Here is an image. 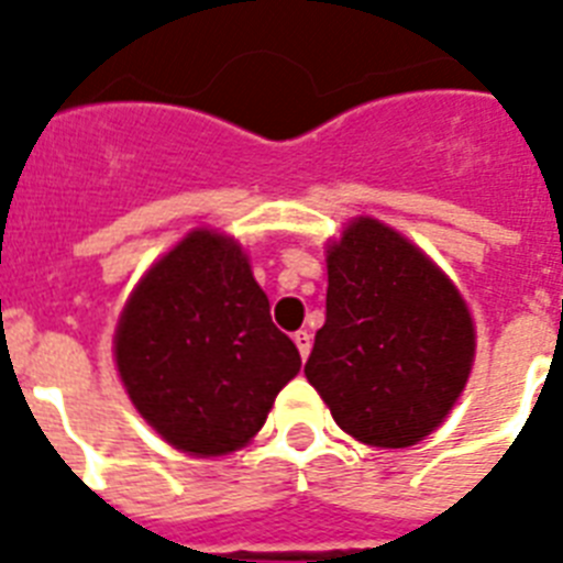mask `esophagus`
Masks as SVG:
<instances>
[{"label": "esophagus", "mask_w": 563, "mask_h": 563, "mask_svg": "<svg viewBox=\"0 0 563 563\" xmlns=\"http://www.w3.org/2000/svg\"><path fill=\"white\" fill-rule=\"evenodd\" d=\"M292 342H296V347H299L301 360H308L310 345H313V342H310V333L308 331H296V333H292Z\"/></svg>", "instance_id": "1"}]
</instances>
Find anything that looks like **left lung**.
I'll list each match as a JSON object with an SVG mask.
<instances>
[{
  "label": "left lung",
  "mask_w": 563,
  "mask_h": 563,
  "mask_svg": "<svg viewBox=\"0 0 563 563\" xmlns=\"http://www.w3.org/2000/svg\"><path fill=\"white\" fill-rule=\"evenodd\" d=\"M324 308L305 376L339 429L379 449L429 438L475 362V322L452 278L362 216L328 244Z\"/></svg>",
  "instance_id": "1"
}]
</instances>
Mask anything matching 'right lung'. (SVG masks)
Returning a JSON list of instances; mask_svg holds the SVG:
<instances>
[{"label":"right lung","instance_id":"1","mask_svg":"<svg viewBox=\"0 0 563 563\" xmlns=\"http://www.w3.org/2000/svg\"><path fill=\"white\" fill-rule=\"evenodd\" d=\"M114 360L143 420L195 457L247 445L301 368L247 253L212 230H192L148 267L120 313Z\"/></svg>","mask_w":563,"mask_h":563}]
</instances>
